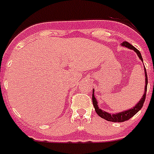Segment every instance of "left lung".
Here are the masks:
<instances>
[{
	"label": "left lung",
	"instance_id": "obj_1",
	"mask_svg": "<svg viewBox=\"0 0 154 154\" xmlns=\"http://www.w3.org/2000/svg\"><path fill=\"white\" fill-rule=\"evenodd\" d=\"M122 47H127V48H129L131 50H133L137 53L138 57H139L141 61L143 62V59H142V57L141 55V53L140 51H138V49H136L135 47H133L132 45L130 44L128 42H123L122 43ZM145 77H146V85H145V92L143 96H142V99L140 100L139 102H138L137 104H136L133 108H131V109L127 110V111H124V112H119L117 114H110L108 112H106L103 110H101L100 107H98V102H97V99L94 97V89L92 90V103H93V106L95 107V111L97 113L99 116H100L102 119H104L105 120L110 121V122H124V121H127L128 119L133 117L136 113H138V111L141 110V108L143 106V103L145 102V100H146V90H147V84H148V78H147V73H146V68H145Z\"/></svg>",
	"mask_w": 154,
	"mask_h": 154
}]
</instances>
